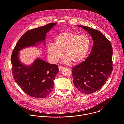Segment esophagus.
Returning <instances> with one entry per match:
<instances>
[{"label": "esophagus", "instance_id": "obj_1", "mask_svg": "<svg viewBox=\"0 0 124 124\" xmlns=\"http://www.w3.org/2000/svg\"><path fill=\"white\" fill-rule=\"evenodd\" d=\"M58 67H59V69L60 71H62L63 69L64 68V67H63V66H61V65H59Z\"/></svg>", "mask_w": 124, "mask_h": 124}]
</instances>
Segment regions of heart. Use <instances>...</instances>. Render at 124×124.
Instances as JSON below:
<instances>
[{
	"label": "heart",
	"instance_id": "1",
	"mask_svg": "<svg viewBox=\"0 0 124 124\" xmlns=\"http://www.w3.org/2000/svg\"><path fill=\"white\" fill-rule=\"evenodd\" d=\"M90 46V40L86 35L64 32L56 36L53 43L48 44L46 52L49 60L53 63L57 62L64 52V63H77L85 58Z\"/></svg>",
	"mask_w": 124,
	"mask_h": 124
}]
</instances>
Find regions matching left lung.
<instances>
[{
	"label": "left lung",
	"mask_w": 124,
	"mask_h": 124,
	"mask_svg": "<svg viewBox=\"0 0 124 124\" xmlns=\"http://www.w3.org/2000/svg\"><path fill=\"white\" fill-rule=\"evenodd\" d=\"M92 37L93 45L85 61L72 68L73 82L81 93L89 94L104 85L113 71V48L100 31L79 25Z\"/></svg>",
	"instance_id": "left-lung-1"
}]
</instances>
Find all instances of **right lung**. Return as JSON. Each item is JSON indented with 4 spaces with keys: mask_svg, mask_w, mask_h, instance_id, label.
<instances>
[{
    "mask_svg": "<svg viewBox=\"0 0 124 124\" xmlns=\"http://www.w3.org/2000/svg\"><path fill=\"white\" fill-rule=\"evenodd\" d=\"M56 23H49L44 26L27 31L20 39L14 48L11 56L12 74L15 81L29 96L43 98L52 91L54 80L59 68L57 65L51 64L38 58L30 66L21 62L19 51L24 47L36 46L44 41L46 34Z\"/></svg>",
    "mask_w": 124,
    "mask_h": 124,
    "instance_id": "right-lung-1",
    "label": "right lung"
}]
</instances>
